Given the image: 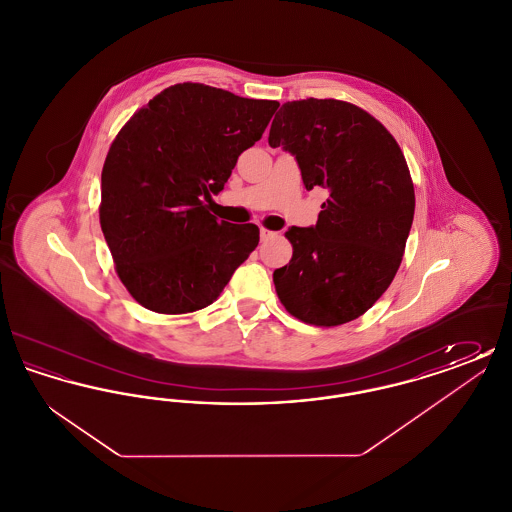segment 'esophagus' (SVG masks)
I'll use <instances>...</instances> for the list:
<instances>
[{"label":"esophagus","mask_w":512,"mask_h":512,"mask_svg":"<svg viewBox=\"0 0 512 512\" xmlns=\"http://www.w3.org/2000/svg\"><path fill=\"white\" fill-rule=\"evenodd\" d=\"M278 234L274 230H268V228H261V242H268L272 238H276Z\"/></svg>","instance_id":"34e87169"}]
</instances>
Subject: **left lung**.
<instances>
[{
	"label": "left lung",
	"mask_w": 512,
	"mask_h": 512,
	"mask_svg": "<svg viewBox=\"0 0 512 512\" xmlns=\"http://www.w3.org/2000/svg\"><path fill=\"white\" fill-rule=\"evenodd\" d=\"M270 147L295 155L307 190L324 188L317 226H292V261L272 274L286 311L307 324L340 326L365 315L390 288L414 217L405 155L386 126L340 99L288 101Z\"/></svg>",
	"instance_id": "obj_1"
}]
</instances>
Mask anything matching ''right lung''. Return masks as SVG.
Returning <instances> with one entry per match:
<instances>
[{"instance_id":"obj_1","label":"right lung","mask_w":512,"mask_h":512,"mask_svg":"<svg viewBox=\"0 0 512 512\" xmlns=\"http://www.w3.org/2000/svg\"><path fill=\"white\" fill-rule=\"evenodd\" d=\"M278 105L184 82L122 126L101 171L99 224L142 307L184 315L211 305L257 247L255 224L219 222L205 201L261 140Z\"/></svg>"}]
</instances>
